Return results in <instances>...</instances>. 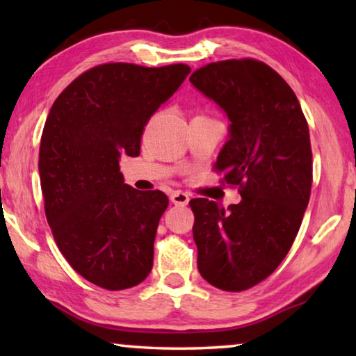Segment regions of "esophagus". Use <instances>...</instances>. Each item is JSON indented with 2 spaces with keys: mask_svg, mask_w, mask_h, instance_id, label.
Segmentation results:
<instances>
[{
  "mask_svg": "<svg viewBox=\"0 0 356 356\" xmlns=\"http://www.w3.org/2000/svg\"><path fill=\"white\" fill-rule=\"evenodd\" d=\"M170 200L172 204H176V206H186L190 201V195L184 191H174V193H171Z\"/></svg>",
  "mask_w": 356,
  "mask_h": 356,
  "instance_id": "1",
  "label": "esophagus"
}]
</instances>
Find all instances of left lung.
Listing matches in <instances>:
<instances>
[{
  "instance_id": "1",
  "label": "left lung",
  "mask_w": 356,
  "mask_h": 356,
  "mask_svg": "<svg viewBox=\"0 0 356 356\" xmlns=\"http://www.w3.org/2000/svg\"><path fill=\"white\" fill-rule=\"evenodd\" d=\"M190 81L231 120L215 170L242 186V201L227 210L190 201L197 270L221 291L240 292L272 275L297 237L312 184L308 122L291 86L261 61L212 63Z\"/></svg>"
}]
</instances>
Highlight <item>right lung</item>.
<instances>
[{"label":"right lung","mask_w":356,"mask_h":356,"mask_svg":"<svg viewBox=\"0 0 356 356\" xmlns=\"http://www.w3.org/2000/svg\"><path fill=\"white\" fill-rule=\"evenodd\" d=\"M190 72L102 64L72 81L48 113L39 150L47 221L72 268L95 286L124 291L152 270L168 196L125 184L119 159L140 155L144 125Z\"/></svg>","instance_id":"obj_1"}]
</instances>
